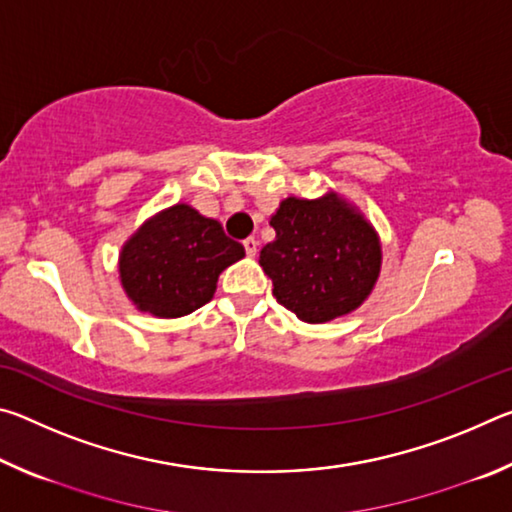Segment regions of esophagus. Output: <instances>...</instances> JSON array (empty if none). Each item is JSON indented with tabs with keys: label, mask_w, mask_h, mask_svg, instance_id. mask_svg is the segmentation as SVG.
Returning a JSON list of instances; mask_svg holds the SVG:
<instances>
[{
	"label": "esophagus",
	"mask_w": 512,
	"mask_h": 512,
	"mask_svg": "<svg viewBox=\"0 0 512 512\" xmlns=\"http://www.w3.org/2000/svg\"><path fill=\"white\" fill-rule=\"evenodd\" d=\"M244 248H246V255L248 257H255L257 255V239L255 237H248L244 241Z\"/></svg>",
	"instance_id": "34e87169"
}]
</instances>
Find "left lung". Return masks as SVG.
<instances>
[{
    "mask_svg": "<svg viewBox=\"0 0 512 512\" xmlns=\"http://www.w3.org/2000/svg\"><path fill=\"white\" fill-rule=\"evenodd\" d=\"M275 239L259 250L273 296L302 323L323 325L357 311L381 273V241L357 205L329 189L287 196L271 216Z\"/></svg>",
    "mask_w": 512,
    "mask_h": 512,
    "instance_id": "obj_1",
    "label": "left lung"
}]
</instances>
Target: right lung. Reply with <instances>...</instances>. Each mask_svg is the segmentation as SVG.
Masks as SVG:
<instances>
[{
  "mask_svg": "<svg viewBox=\"0 0 512 512\" xmlns=\"http://www.w3.org/2000/svg\"><path fill=\"white\" fill-rule=\"evenodd\" d=\"M246 255L221 223L176 203L146 219L119 253V280L142 314L180 318L214 298L219 275Z\"/></svg>",
  "mask_w": 512,
  "mask_h": 512,
  "instance_id": "add662e5",
  "label": "right lung"
}]
</instances>
